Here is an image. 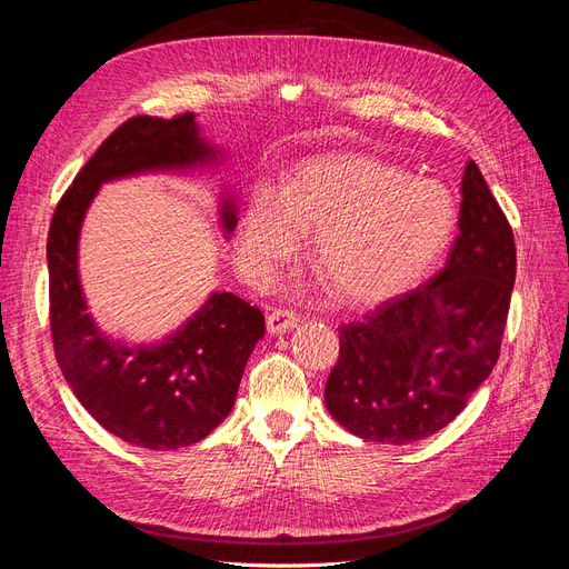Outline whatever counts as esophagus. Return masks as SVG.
Returning a JSON list of instances; mask_svg holds the SVG:
<instances>
[{
	"label": "esophagus",
	"mask_w": 569,
	"mask_h": 569,
	"mask_svg": "<svg viewBox=\"0 0 569 569\" xmlns=\"http://www.w3.org/2000/svg\"><path fill=\"white\" fill-rule=\"evenodd\" d=\"M297 322H299L297 313L287 311V308H274V311L268 316V332L270 335L289 332V330H295Z\"/></svg>",
	"instance_id": "1"
}]
</instances>
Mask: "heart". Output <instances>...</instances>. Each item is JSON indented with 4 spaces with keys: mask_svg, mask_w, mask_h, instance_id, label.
Instances as JSON below:
<instances>
[{
    "mask_svg": "<svg viewBox=\"0 0 569 569\" xmlns=\"http://www.w3.org/2000/svg\"><path fill=\"white\" fill-rule=\"evenodd\" d=\"M458 203L432 178L375 157L303 161L282 192L253 189L239 222L237 263L253 284L272 280L313 237V263L349 306H380L418 287L453 242Z\"/></svg>",
    "mask_w": 569,
    "mask_h": 569,
    "instance_id": "obj_1",
    "label": "heart"
}]
</instances>
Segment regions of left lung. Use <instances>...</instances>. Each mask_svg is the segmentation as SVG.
Here are the masks:
<instances>
[{
    "mask_svg": "<svg viewBox=\"0 0 569 569\" xmlns=\"http://www.w3.org/2000/svg\"><path fill=\"white\" fill-rule=\"evenodd\" d=\"M458 237L443 270L343 325L325 406L351 435L410 443L453 422L491 375L515 284V239L475 161L465 163Z\"/></svg>",
    "mask_w": 569,
    "mask_h": 569,
    "instance_id": "1",
    "label": "left lung"
}]
</instances>
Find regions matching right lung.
<instances>
[{"mask_svg": "<svg viewBox=\"0 0 569 569\" xmlns=\"http://www.w3.org/2000/svg\"><path fill=\"white\" fill-rule=\"evenodd\" d=\"M226 151L201 134L194 113L126 120L61 197L47 237L49 320L59 368L90 416L126 443L151 451L192 446L230 416L266 320L232 291H211L199 311L161 341L128 343L94 322L80 284L82 220L104 182L147 173H201ZM220 230L237 228V194L222 184Z\"/></svg>", "mask_w": 569, "mask_h": 569, "instance_id": "right-lung-1", "label": "right lung"}]
</instances>
